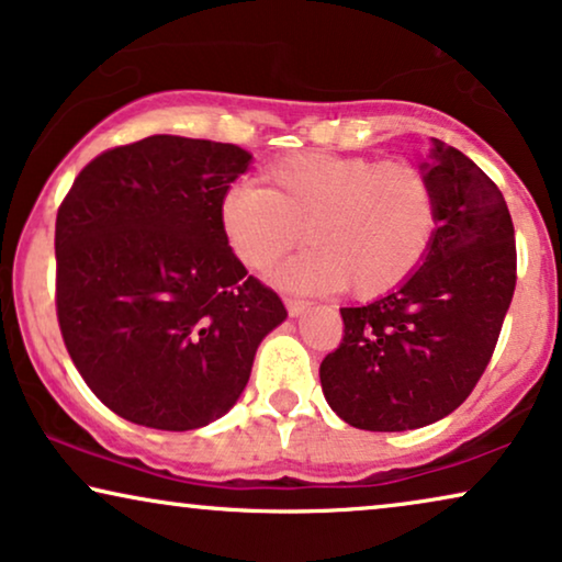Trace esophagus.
Masks as SVG:
<instances>
[{"label": "esophagus", "mask_w": 562, "mask_h": 562, "mask_svg": "<svg viewBox=\"0 0 562 562\" xmlns=\"http://www.w3.org/2000/svg\"><path fill=\"white\" fill-rule=\"evenodd\" d=\"M283 302H286V310H289L291 317H299V314H302L306 306H310V302H306V299H302V296H286Z\"/></svg>", "instance_id": "obj_1"}]
</instances>
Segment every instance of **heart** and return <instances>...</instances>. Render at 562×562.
Instances as JSON below:
<instances>
[{"instance_id":"heart-1","label":"heart","mask_w":562,"mask_h":562,"mask_svg":"<svg viewBox=\"0 0 562 562\" xmlns=\"http://www.w3.org/2000/svg\"><path fill=\"white\" fill-rule=\"evenodd\" d=\"M440 202L412 160L291 153L263 171V187L235 183L220 199L229 250L250 271H271L304 240L312 248L279 273L286 286L386 294L432 250Z\"/></svg>"}]
</instances>
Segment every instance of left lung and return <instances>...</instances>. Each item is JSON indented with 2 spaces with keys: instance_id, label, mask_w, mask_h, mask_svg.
<instances>
[{
  "instance_id": "1",
  "label": "left lung",
  "mask_w": 562,
  "mask_h": 562,
  "mask_svg": "<svg viewBox=\"0 0 562 562\" xmlns=\"http://www.w3.org/2000/svg\"><path fill=\"white\" fill-rule=\"evenodd\" d=\"M440 222L425 263L391 294L342 306V342L319 381L337 417L368 432H402L448 417L494 356L514 286L517 243L494 181L432 137Z\"/></svg>"
}]
</instances>
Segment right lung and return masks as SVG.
Returning <instances> with one entry per match:
<instances>
[{"instance_id": "obj_1", "label": "right lung", "mask_w": 562, "mask_h": 562, "mask_svg": "<svg viewBox=\"0 0 562 562\" xmlns=\"http://www.w3.org/2000/svg\"><path fill=\"white\" fill-rule=\"evenodd\" d=\"M250 153L153 135L81 168L56 217V314L104 406L187 432L243 394L281 296L229 250L220 199Z\"/></svg>"}]
</instances>
